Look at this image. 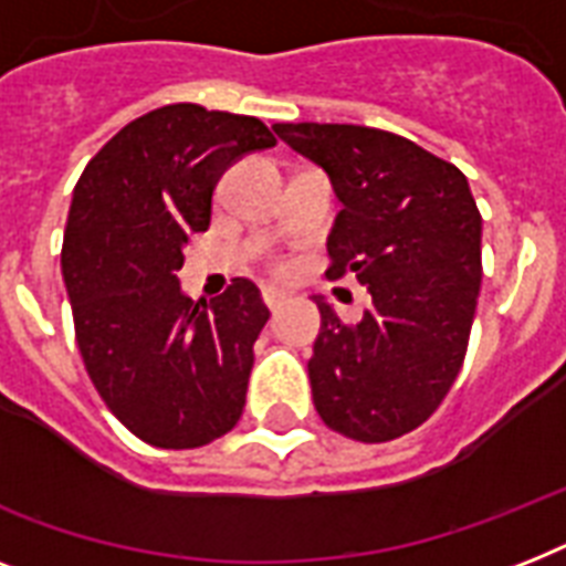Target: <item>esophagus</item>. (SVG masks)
<instances>
[{
	"mask_svg": "<svg viewBox=\"0 0 566 566\" xmlns=\"http://www.w3.org/2000/svg\"><path fill=\"white\" fill-rule=\"evenodd\" d=\"M261 300H264L266 308L275 311V308H279V305H284V300H287V296H284L282 291H275V287H264V293H261Z\"/></svg>",
	"mask_w": 566,
	"mask_h": 566,
	"instance_id": "esophagus-1",
	"label": "esophagus"
}]
</instances>
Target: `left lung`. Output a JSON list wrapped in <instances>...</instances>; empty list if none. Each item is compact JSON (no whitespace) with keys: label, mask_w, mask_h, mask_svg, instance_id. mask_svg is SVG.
Segmentation results:
<instances>
[{"label":"left lung","mask_w":566,"mask_h":566,"mask_svg":"<svg viewBox=\"0 0 566 566\" xmlns=\"http://www.w3.org/2000/svg\"><path fill=\"white\" fill-rule=\"evenodd\" d=\"M273 128L328 172L344 202L328 234V279L355 275L373 296L355 326L317 300L314 408L344 438H402L438 411L464 364L482 284V213L464 172L408 137L340 123Z\"/></svg>","instance_id":"1"}]
</instances>
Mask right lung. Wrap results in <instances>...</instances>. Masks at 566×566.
Masks as SVG:
<instances>
[{
  "mask_svg": "<svg viewBox=\"0 0 566 566\" xmlns=\"http://www.w3.org/2000/svg\"><path fill=\"white\" fill-rule=\"evenodd\" d=\"M270 146L258 117L176 102L119 128L75 185L61 247L75 344L102 402L149 447H205L243 413L270 311L249 279L193 302L176 273L226 167Z\"/></svg>",
  "mask_w": 566,
  "mask_h": 566,
  "instance_id": "right-lung-1",
  "label": "right lung"
}]
</instances>
